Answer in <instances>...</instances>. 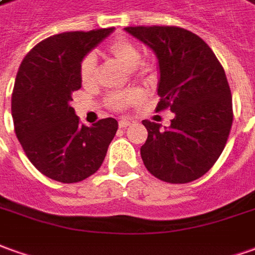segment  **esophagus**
<instances>
[{"label":"esophagus","mask_w":255,"mask_h":255,"mask_svg":"<svg viewBox=\"0 0 255 255\" xmlns=\"http://www.w3.org/2000/svg\"><path fill=\"white\" fill-rule=\"evenodd\" d=\"M131 122L130 121H128V119H121V121H119V128H122V129H124V128H128Z\"/></svg>","instance_id":"obj_1"}]
</instances>
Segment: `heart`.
<instances>
[{
    "label": "heart",
    "instance_id": "heart-1",
    "mask_svg": "<svg viewBox=\"0 0 255 255\" xmlns=\"http://www.w3.org/2000/svg\"><path fill=\"white\" fill-rule=\"evenodd\" d=\"M108 54L117 59L118 62L124 65L125 68L131 69V73L140 79H148L154 72V65L150 61L141 58V52L138 47L131 40L126 37H118L112 40L107 47ZM96 71H97V61L93 54H89L82 59L80 64V80L83 86H90L96 80ZM140 100V93L136 90L121 91L114 93L108 97V105L112 110L122 111L129 105L137 103Z\"/></svg>",
    "mask_w": 255,
    "mask_h": 255
}]
</instances>
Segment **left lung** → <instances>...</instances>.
Masks as SVG:
<instances>
[{"instance_id": "1", "label": "left lung", "mask_w": 255, "mask_h": 255, "mask_svg": "<svg viewBox=\"0 0 255 255\" xmlns=\"http://www.w3.org/2000/svg\"><path fill=\"white\" fill-rule=\"evenodd\" d=\"M125 30L155 52L159 65L157 112L171 110V126L143 121L148 131L140 148L151 175L189 183L211 169L233 122L224 68L203 38L176 26H130Z\"/></svg>"}]
</instances>
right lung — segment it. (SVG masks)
I'll use <instances>...</instances> for the list:
<instances>
[{"instance_id":"1","label":"right lung","mask_w":255,"mask_h":255,"mask_svg":"<svg viewBox=\"0 0 255 255\" xmlns=\"http://www.w3.org/2000/svg\"><path fill=\"white\" fill-rule=\"evenodd\" d=\"M114 27L66 31L34 45L19 66L12 91L15 133L30 162L47 178L77 183L98 171L118 130L114 118L79 122L72 94L82 87L80 64Z\"/></svg>"}]
</instances>
